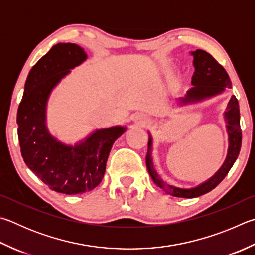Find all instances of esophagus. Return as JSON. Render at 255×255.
I'll return each mask as SVG.
<instances>
[{
  "label": "esophagus",
  "mask_w": 255,
  "mask_h": 255,
  "mask_svg": "<svg viewBox=\"0 0 255 255\" xmlns=\"http://www.w3.org/2000/svg\"><path fill=\"white\" fill-rule=\"evenodd\" d=\"M135 122H136L137 124L145 125V124H147L148 119L145 117V116H142V115H137V116H136V118H135Z\"/></svg>",
  "instance_id": "obj_1"
}]
</instances>
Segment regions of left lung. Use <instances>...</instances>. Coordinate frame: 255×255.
<instances>
[{
    "label": "left lung",
    "mask_w": 255,
    "mask_h": 255,
    "mask_svg": "<svg viewBox=\"0 0 255 255\" xmlns=\"http://www.w3.org/2000/svg\"><path fill=\"white\" fill-rule=\"evenodd\" d=\"M192 54L194 55V67H195V72H194V76L192 78L193 87L187 91L186 97L180 99V103L187 104L192 103V101L204 99L207 98V97L220 94L225 88L232 87L231 86V80L228 72L225 71V69L210 53L198 49L192 52ZM225 120L228 123L226 128H228L230 142L229 152L225 163L212 178L208 179L207 182L201 184L200 186L194 188H178L172 186V185L166 184L160 179L159 176L157 175L156 170L154 169V166H152L150 154L151 138L149 137L148 152L146 156V165L148 172H149L152 180H154L157 186L160 189H163L166 194L183 198L198 197L203 195V194H206L211 192L212 189H214L224 179L225 176L228 175L230 169L232 168L233 164L238 158L241 149V143H242V130H241L240 126L239 101L235 96H232V98L229 101L228 108H226L225 112Z\"/></svg>",
    "instance_id": "left-lung-1"
}]
</instances>
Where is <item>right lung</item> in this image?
<instances>
[{
    "instance_id": "obj_1",
    "label": "right lung",
    "mask_w": 255,
    "mask_h": 255,
    "mask_svg": "<svg viewBox=\"0 0 255 255\" xmlns=\"http://www.w3.org/2000/svg\"><path fill=\"white\" fill-rule=\"evenodd\" d=\"M87 54L75 43H58L31 69L18 105L17 136L24 163L52 191L75 195L91 191L104 178L113 143L125 127L101 129L79 145L66 146L45 127V106L53 87Z\"/></svg>"
}]
</instances>
